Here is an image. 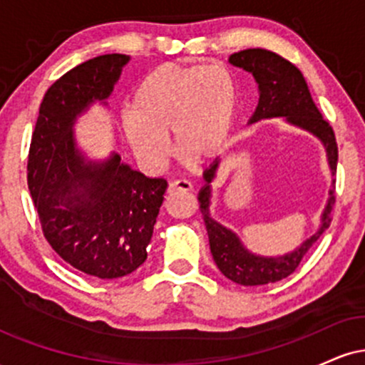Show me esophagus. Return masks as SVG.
Wrapping results in <instances>:
<instances>
[{
  "label": "esophagus",
  "instance_id": "34e87169",
  "mask_svg": "<svg viewBox=\"0 0 365 365\" xmlns=\"http://www.w3.org/2000/svg\"><path fill=\"white\" fill-rule=\"evenodd\" d=\"M192 190V183L188 180H175L168 185V194L173 195L177 192H190Z\"/></svg>",
  "mask_w": 365,
  "mask_h": 365
}]
</instances>
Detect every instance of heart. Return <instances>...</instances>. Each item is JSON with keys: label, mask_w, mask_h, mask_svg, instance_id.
<instances>
[{"label": "heart", "mask_w": 365, "mask_h": 365, "mask_svg": "<svg viewBox=\"0 0 365 365\" xmlns=\"http://www.w3.org/2000/svg\"><path fill=\"white\" fill-rule=\"evenodd\" d=\"M237 103L235 81L225 66L163 65L137 86L123 132L133 154L150 168L170 158V133L182 156L207 161L228 139Z\"/></svg>", "instance_id": "obj_1"}]
</instances>
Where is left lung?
Instances as JSON below:
<instances>
[{
  "instance_id": "1",
  "label": "left lung",
  "mask_w": 365,
  "mask_h": 365,
  "mask_svg": "<svg viewBox=\"0 0 365 365\" xmlns=\"http://www.w3.org/2000/svg\"><path fill=\"white\" fill-rule=\"evenodd\" d=\"M228 61L233 66L252 73L259 86V103L249 123L283 116L288 123L311 132L324 145L331 175L334 177L338 163V145L336 139H334V132L314 104L302 72L279 54L259 48L233 53ZM217 166H220V159H216L204 171L206 185L199 192L200 212H202L204 223H206L209 247H211V254L216 266L220 267V271L226 278L238 284H244V287L274 283L290 276L302 262L305 254L316 244L317 238L329 228L331 209L334 204V183L336 182L333 180V183H331L328 202H326L324 211L321 215L319 230L292 252L278 255V257H264V255L252 254L250 250H247L237 233H233L232 230H228L211 217V211H209L212 197L211 183L216 178Z\"/></svg>"
}]
</instances>
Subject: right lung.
Instances as JSON below:
<instances>
[{"label":"right lung","instance_id":"add662e5","mask_svg":"<svg viewBox=\"0 0 365 365\" xmlns=\"http://www.w3.org/2000/svg\"><path fill=\"white\" fill-rule=\"evenodd\" d=\"M127 54L83 61L49 87L39 108L27 182L49 245L65 262L99 279L127 276L148 259L168 183L149 178L113 153L89 161L73 125L92 103L106 104Z\"/></svg>","mask_w":365,"mask_h":365}]
</instances>
